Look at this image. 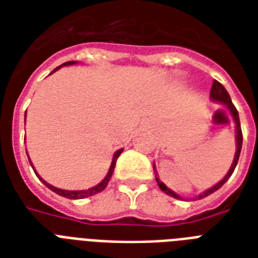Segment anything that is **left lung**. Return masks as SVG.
I'll return each instance as SVG.
<instances>
[{
    "label": "left lung",
    "mask_w": 258,
    "mask_h": 258,
    "mask_svg": "<svg viewBox=\"0 0 258 258\" xmlns=\"http://www.w3.org/2000/svg\"><path fill=\"white\" fill-rule=\"evenodd\" d=\"M210 97H212V100H216V101H220V103H222V104L226 107V108L229 109V112H230V115H232L233 120H234V123H236V133H237V151H236V155H234V161H233L232 163V167H230V170L228 171V174L225 175V178L221 182H218V183L216 184V186H213L212 188H209V190H206V191H204L201 196H198V200H201V198H205V197L210 196L212 192L217 191L218 188L222 186V184L226 182V180L230 178V175L233 174V171H234V169H236L237 166V162H238V158H240V153H241V147H242V131H241V124H240V116H238V111H237V108L234 107V104L232 103V99H230V96H229L228 91L225 89V87L221 84L220 82H217V80H214L213 82V86H212V89H210ZM154 170H155V166H154ZM157 178V176H155ZM157 182L158 184H159V187L163 190V191L167 194V196L170 197H174V198H180L179 196H176L175 192L171 191L170 188H167L165 186V184L162 183L161 180L158 179L157 178Z\"/></svg>",
    "instance_id": "1"
}]
</instances>
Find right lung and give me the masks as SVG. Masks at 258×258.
Segmentation results:
<instances>
[{"mask_svg": "<svg viewBox=\"0 0 258 258\" xmlns=\"http://www.w3.org/2000/svg\"><path fill=\"white\" fill-rule=\"evenodd\" d=\"M72 64H75V61H67L64 62V64H61V66H72ZM60 66V67H61ZM60 67H57L56 70L52 71V74H53L54 71H57ZM26 116V115H25ZM121 151L123 150H117L116 153H115V155H113L112 158V163H111V167H109L108 172H107V175H105V178L103 180H101L100 183L96 184L95 187H91L88 188V190H79V191H72V190H61V188H57V187H54V186H52V184L49 183H46L45 180L42 179L41 176H38L40 178V180H42V183L45 184L46 187L50 188L52 191H54L56 194H58V196H61V197H66V198H70V200H83V198H87V197H91V196H95V194H97V192H100L103 191L105 188V186L108 184L109 179H111V175H112V172H113V169H115V165H116V159L119 158V155L121 154ZM30 162V159H29ZM32 165V163H30ZM33 167V166H32ZM36 172V171H34Z\"/></svg>", "mask_w": 258, "mask_h": 258, "instance_id": "obj_1", "label": "right lung"}]
</instances>
